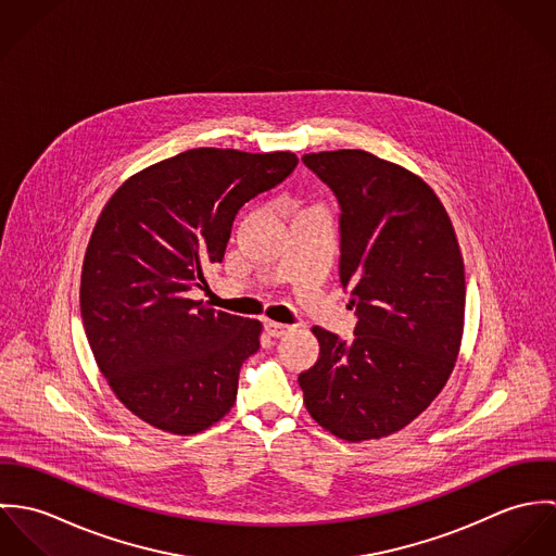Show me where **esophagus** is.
<instances>
[{"instance_id": "1", "label": "esophagus", "mask_w": 556, "mask_h": 556, "mask_svg": "<svg viewBox=\"0 0 556 556\" xmlns=\"http://www.w3.org/2000/svg\"><path fill=\"white\" fill-rule=\"evenodd\" d=\"M265 329H267L269 336L280 338V336H287L289 331H293L295 327H293V325H287V323H278V320H265Z\"/></svg>"}]
</instances>
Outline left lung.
I'll return each instance as SVG.
<instances>
[{
  "label": "left lung",
  "instance_id": "8db88e82",
  "mask_svg": "<svg viewBox=\"0 0 556 556\" xmlns=\"http://www.w3.org/2000/svg\"><path fill=\"white\" fill-rule=\"evenodd\" d=\"M340 203V282L355 338L313 327L317 364L304 404L333 437L359 443L408 426L445 388L465 331V263L434 190L364 150L306 154Z\"/></svg>",
  "mask_w": 556,
  "mask_h": 556
}]
</instances>
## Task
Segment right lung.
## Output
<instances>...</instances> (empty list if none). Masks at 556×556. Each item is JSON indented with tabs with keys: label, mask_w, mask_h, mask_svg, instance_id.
Instances as JSON below:
<instances>
[{
	"label": "right lung",
	"mask_w": 556,
	"mask_h": 556,
	"mask_svg": "<svg viewBox=\"0 0 556 556\" xmlns=\"http://www.w3.org/2000/svg\"><path fill=\"white\" fill-rule=\"evenodd\" d=\"M298 166L291 152L197 148L128 177L85 250L80 317L117 400L146 424L197 434L238 397L261 320L190 300L223 263L236 214Z\"/></svg>",
	"instance_id": "right-lung-1"
}]
</instances>
